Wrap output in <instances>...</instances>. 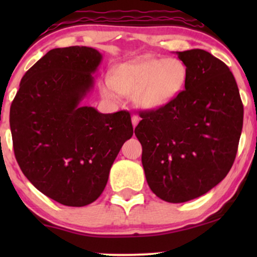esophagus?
Segmentation results:
<instances>
[{"mask_svg":"<svg viewBox=\"0 0 257 257\" xmlns=\"http://www.w3.org/2000/svg\"><path fill=\"white\" fill-rule=\"evenodd\" d=\"M131 120H132V125H133V127H136V126L138 125V122H139V117H138V115H132Z\"/></svg>","mask_w":257,"mask_h":257,"instance_id":"1","label":"esophagus"}]
</instances>
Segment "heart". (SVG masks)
Here are the masks:
<instances>
[{
  "mask_svg": "<svg viewBox=\"0 0 257 257\" xmlns=\"http://www.w3.org/2000/svg\"><path fill=\"white\" fill-rule=\"evenodd\" d=\"M187 79L188 69L181 59L146 55L115 66L104 93L108 98H114L115 92L132 96L139 108L157 110L177 99Z\"/></svg>",
  "mask_w": 257,
  "mask_h": 257,
  "instance_id": "obj_1",
  "label": "heart"
}]
</instances>
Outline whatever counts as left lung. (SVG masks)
<instances>
[{"label": "left lung", "mask_w": 257, "mask_h": 257, "mask_svg": "<svg viewBox=\"0 0 257 257\" xmlns=\"http://www.w3.org/2000/svg\"><path fill=\"white\" fill-rule=\"evenodd\" d=\"M177 55L188 69L185 90L166 106L142 112L135 130L151 191L172 203L199 198L226 178L243 125L229 68L201 49Z\"/></svg>", "instance_id": "obj_1"}]
</instances>
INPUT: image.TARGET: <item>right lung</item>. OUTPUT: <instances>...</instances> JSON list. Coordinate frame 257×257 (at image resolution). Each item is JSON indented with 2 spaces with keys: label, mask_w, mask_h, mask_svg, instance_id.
<instances>
[{
  "label": "right lung",
  "mask_w": 257,
  "mask_h": 257,
  "mask_svg": "<svg viewBox=\"0 0 257 257\" xmlns=\"http://www.w3.org/2000/svg\"><path fill=\"white\" fill-rule=\"evenodd\" d=\"M103 55L93 48L52 49L21 80L10 107L14 152L44 195L83 207L99 198L112 164L133 135L126 111L100 113L82 101Z\"/></svg>",
  "instance_id": "add662e5"
}]
</instances>
